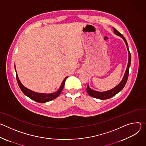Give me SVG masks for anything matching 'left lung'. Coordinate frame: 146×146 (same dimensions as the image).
Returning <instances> with one entry per match:
<instances>
[{
  "instance_id": "obj_1",
  "label": "left lung",
  "mask_w": 146,
  "mask_h": 146,
  "mask_svg": "<svg viewBox=\"0 0 146 146\" xmlns=\"http://www.w3.org/2000/svg\"><path fill=\"white\" fill-rule=\"evenodd\" d=\"M113 30H114V33L118 36H120L125 41V44L127 46V48L128 50V65L127 67V69L125 71V73L124 74V76L122 78V80L121 81V82L119 83V84L115 86V87H114L113 88L107 91H104V92H99V91H95L92 89H91L88 84L87 86V93L88 94V95L92 97L97 98V99H102V100H105V99H107L109 98H110L113 96H114V95H115L117 94H118L119 92H120L123 88L124 87V86H125L127 80H128V75H129V67L131 66V53L129 52V48H128V43L127 41L126 40V39L125 38V37L122 36V34H121L119 32H118L114 28H113Z\"/></svg>"
}]
</instances>
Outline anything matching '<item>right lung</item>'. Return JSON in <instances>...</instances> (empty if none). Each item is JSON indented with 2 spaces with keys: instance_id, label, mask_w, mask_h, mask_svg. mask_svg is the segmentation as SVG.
<instances>
[{
  "instance_id": "1",
  "label": "right lung",
  "mask_w": 146,
  "mask_h": 146,
  "mask_svg": "<svg viewBox=\"0 0 146 146\" xmlns=\"http://www.w3.org/2000/svg\"><path fill=\"white\" fill-rule=\"evenodd\" d=\"M15 70L16 72V78H17V81L18 82V84L21 89V90L22 91V92L28 97H29L30 99L40 103H46L47 102H49L50 100H52L55 98H56L61 93L62 90L64 88V87L65 86V81L66 80V78L68 77H66L65 78V79L62 81V84L59 87V88L55 92L53 93H51V94H45V93H38V92H36L35 91H33L28 88H27V87H25L21 82L17 71H16V68H15Z\"/></svg>"
}]
</instances>
